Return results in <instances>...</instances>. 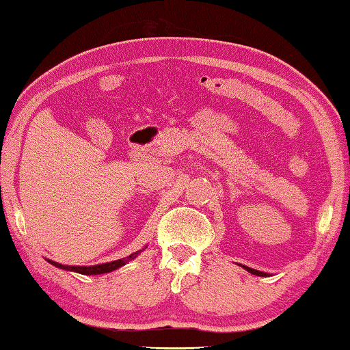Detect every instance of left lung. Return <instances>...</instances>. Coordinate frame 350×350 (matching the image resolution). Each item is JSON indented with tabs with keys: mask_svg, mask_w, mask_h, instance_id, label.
<instances>
[{
	"mask_svg": "<svg viewBox=\"0 0 350 350\" xmlns=\"http://www.w3.org/2000/svg\"><path fill=\"white\" fill-rule=\"evenodd\" d=\"M243 268H245L247 272H251V274H254V275H258V277L268 275V274H265V272H260V271H256V269H252V268H247V266H243Z\"/></svg>",
	"mask_w": 350,
	"mask_h": 350,
	"instance_id": "left-lung-1",
	"label": "left lung"
}]
</instances>
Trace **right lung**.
I'll list each match as a JSON object with an SVG mask.
<instances>
[{
    "label": "right lung",
    "instance_id": "1",
    "mask_svg": "<svg viewBox=\"0 0 350 350\" xmlns=\"http://www.w3.org/2000/svg\"><path fill=\"white\" fill-rule=\"evenodd\" d=\"M137 256V252L131 254L126 258H120V260H114V262L110 263H104V265H96V266H66V265H61V263H56L52 262V260H49L50 263L55 265L56 268H61V269H67V271H75V272H79V274H84V275H96V274H105V272H111L114 269L120 268V266H124L129 260H133Z\"/></svg>",
    "mask_w": 350,
    "mask_h": 350
}]
</instances>
